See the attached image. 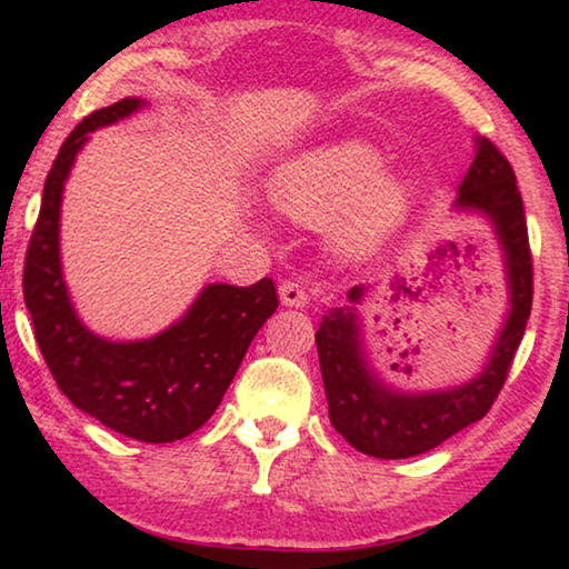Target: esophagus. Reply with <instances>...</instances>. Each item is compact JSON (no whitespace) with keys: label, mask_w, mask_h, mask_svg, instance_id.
Segmentation results:
<instances>
[{"label":"esophagus","mask_w":569,"mask_h":569,"mask_svg":"<svg viewBox=\"0 0 569 569\" xmlns=\"http://www.w3.org/2000/svg\"><path fill=\"white\" fill-rule=\"evenodd\" d=\"M279 300L287 308H306L308 306V292L300 282H282L279 284Z\"/></svg>","instance_id":"1"}]
</instances>
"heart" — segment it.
<instances>
[{
	"label": "heart",
	"mask_w": 569,
	"mask_h": 569,
	"mask_svg": "<svg viewBox=\"0 0 569 569\" xmlns=\"http://www.w3.org/2000/svg\"><path fill=\"white\" fill-rule=\"evenodd\" d=\"M383 154L360 139L316 147L287 160L271 176L269 197L279 212L302 224H331V240L349 256L378 251L415 204V186L380 173Z\"/></svg>",
	"instance_id": "obj_1"
}]
</instances>
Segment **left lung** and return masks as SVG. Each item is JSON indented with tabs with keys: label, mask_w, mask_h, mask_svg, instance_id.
I'll return each mask as SVG.
<instances>
[{
	"label": "left lung",
	"mask_w": 569,
	"mask_h": 569,
	"mask_svg": "<svg viewBox=\"0 0 569 569\" xmlns=\"http://www.w3.org/2000/svg\"><path fill=\"white\" fill-rule=\"evenodd\" d=\"M456 212L485 217L502 251L508 313L489 357L466 383L435 391H401L386 383L368 360L362 323L365 287H352L349 306L333 308L316 331L318 360L329 401V419L349 446L372 458H411L438 448L463 427L479 422L492 407L523 339L533 298V263L528 248L523 199L505 154L487 137H473V160L466 170Z\"/></svg>",
	"instance_id": "obj_1"
}]
</instances>
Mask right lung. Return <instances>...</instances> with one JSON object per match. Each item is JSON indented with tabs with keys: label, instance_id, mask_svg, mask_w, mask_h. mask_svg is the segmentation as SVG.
<instances>
[{
	"label": "right lung",
	"instance_id": "1",
	"mask_svg": "<svg viewBox=\"0 0 569 569\" xmlns=\"http://www.w3.org/2000/svg\"><path fill=\"white\" fill-rule=\"evenodd\" d=\"M144 106L142 98H123L92 111L64 139L46 176L22 295L43 360L77 409L131 440L176 442L214 415L279 300L269 277L251 287L214 282L166 331L134 341L100 337L77 316L59 253L64 183L90 131L129 119Z\"/></svg>",
	"mask_w": 569,
	"mask_h": 569
}]
</instances>
